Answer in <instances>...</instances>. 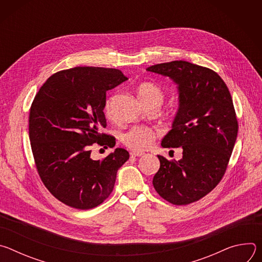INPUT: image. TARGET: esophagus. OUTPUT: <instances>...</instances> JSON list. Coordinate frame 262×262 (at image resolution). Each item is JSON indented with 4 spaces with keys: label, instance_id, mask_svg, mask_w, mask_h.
<instances>
[{
    "label": "esophagus",
    "instance_id": "esophagus-1",
    "mask_svg": "<svg viewBox=\"0 0 262 262\" xmlns=\"http://www.w3.org/2000/svg\"><path fill=\"white\" fill-rule=\"evenodd\" d=\"M144 155H145V152H143V151H132L130 152L132 157H142Z\"/></svg>",
    "mask_w": 262,
    "mask_h": 262
}]
</instances>
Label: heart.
Listing matches in <instances>:
<instances>
[{
  "mask_svg": "<svg viewBox=\"0 0 262 262\" xmlns=\"http://www.w3.org/2000/svg\"><path fill=\"white\" fill-rule=\"evenodd\" d=\"M139 98L143 103L155 101L162 104L164 100V93L158 86L154 84H143L138 90ZM115 101V96H111L106 99L104 111L107 116L113 113V105ZM157 137V132L148 126H134L128 132L124 133L121 137L122 142L134 150H144L150 146Z\"/></svg>",
  "mask_w": 262,
  "mask_h": 262,
  "instance_id": "heart-1",
  "label": "heart"
}]
</instances>
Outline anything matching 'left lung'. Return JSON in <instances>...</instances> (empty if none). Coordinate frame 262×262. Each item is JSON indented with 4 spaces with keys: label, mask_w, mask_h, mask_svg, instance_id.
Returning a JSON list of instances; mask_svg holds the SVG:
<instances>
[{
    "label": "left lung",
    "mask_w": 262,
    "mask_h": 262,
    "mask_svg": "<svg viewBox=\"0 0 262 262\" xmlns=\"http://www.w3.org/2000/svg\"><path fill=\"white\" fill-rule=\"evenodd\" d=\"M168 77L177 86L178 108L164 148H182L179 161L158 156L161 166L152 183L161 197L175 205L195 202L225 174L238 124L230 92L213 70L186 61L146 68Z\"/></svg>",
    "instance_id": "8db88e82"
}]
</instances>
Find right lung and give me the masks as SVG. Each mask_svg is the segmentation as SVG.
<instances>
[{
	"label": "right lung",
	"instance_id": "add662e5",
	"mask_svg": "<svg viewBox=\"0 0 262 262\" xmlns=\"http://www.w3.org/2000/svg\"><path fill=\"white\" fill-rule=\"evenodd\" d=\"M126 80L115 68L74 67L53 74L33 100L29 135L36 168L52 195L68 206L101 204L129 159L123 148L102 161L92 160L90 150L93 143L112 145V137L99 133L106 126L105 94Z\"/></svg>",
	"mask_w": 262,
	"mask_h": 262
}]
</instances>
